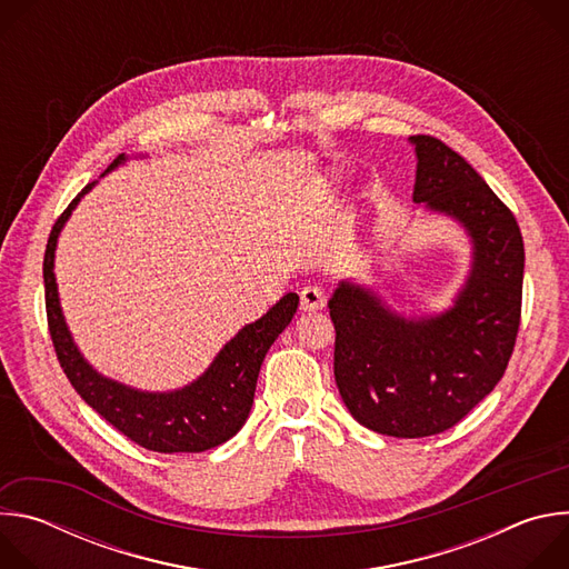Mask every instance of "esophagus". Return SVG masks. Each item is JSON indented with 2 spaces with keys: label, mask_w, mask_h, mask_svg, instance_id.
<instances>
[{
  "label": "esophagus",
  "mask_w": 569,
  "mask_h": 569,
  "mask_svg": "<svg viewBox=\"0 0 569 569\" xmlns=\"http://www.w3.org/2000/svg\"><path fill=\"white\" fill-rule=\"evenodd\" d=\"M299 299H301L299 303H301L303 312H315V310H321L323 306H327V295H323V290L317 286H306L299 292Z\"/></svg>",
  "instance_id": "1"
}]
</instances>
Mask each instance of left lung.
<instances>
[{
	"label": "left lung",
	"mask_w": 569,
	"mask_h": 569,
	"mask_svg": "<svg viewBox=\"0 0 569 569\" xmlns=\"http://www.w3.org/2000/svg\"><path fill=\"white\" fill-rule=\"evenodd\" d=\"M410 143L412 200L470 238L463 286L450 308L428 317H405L353 281H340L329 299L340 396L360 426L398 439L439 435L493 391L513 353L525 272L509 207L441 139L415 134Z\"/></svg>",
	"instance_id": "left-lung-1"
}]
</instances>
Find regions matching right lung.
Returning <instances> with one entry per match:
<instances>
[{
    "mask_svg": "<svg viewBox=\"0 0 569 569\" xmlns=\"http://www.w3.org/2000/svg\"><path fill=\"white\" fill-rule=\"evenodd\" d=\"M119 154L106 173L123 164ZM103 173V176H106ZM97 182L80 191L56 220L44 252V297L49 333L73 389L121 435L154 452H204L231 439L248 421L259 371L268 349L292 321L299 295H283L261 319L246 323L213 358L207 371L182 389L141 391L99 373L78 351L60 308L53 259L58 236L71 211Z\"/></svg>",
    "mask_w": 569,
    "mask_h": 569,
    "instance_id": "1",
    "label": "right lung"
}]
</instances>
